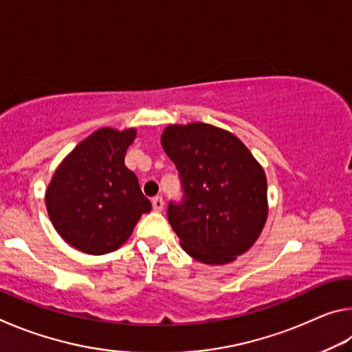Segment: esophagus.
I'll list each match as a JSON object with an SVG mask.
<instances>
[{
	"label": "esophagus",
	"mask_w": 352,
	"mask_h": 352,
	"mask_svg": "<svg viewBox=\"0 0 352 352\" xmlns=\"http://www.w3.org/2000/svg\"><path fill=\"white\" fill-rule=\"evenodd\" d=\"M152 208H153V211H157V212L163 211V208H164L163 197H153L152 199Z\"/></svg>",
	"instance_id": "34e87169"
}]
</instances>
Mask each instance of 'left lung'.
I'll return each mask as SVG.
<instances>
[{"label": "left lung", "mask_w": 352, "mask_h": 352, "mask_svg": "<svg viewBox=\"0 0 352 352\" xmlns=\"http://www.w3.org/2000/svg\"><path fill=\"white\" fill-rule=\"evenodd\" d=\"M162 146L183 188L168 219L184 252L204 264H228L245 253L264 228L267 178L245 144L205 122L164 129Z\"/></svg>", "instance_id": "1"}]
</instances>
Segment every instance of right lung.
Segmentation results:
<instances>
[{
  "label": "right lung",
  "mask_w": 352,
  "mask_h": 352,
  "mask_svg": "<svg viewBox=\"0 0 352 352\" xmlns=\"http://www.w3.org/2000/svg\"><path fill=\"white\" fill-rule=\"evenodd\" d=\"M135 136V129L96 130L58 164L47 184L45 201L51 222L79 252H115L142 214L152 210L138 178L124 164Z\"/></svg>",
  "instance_id": "1"
}]
</instances>
